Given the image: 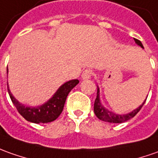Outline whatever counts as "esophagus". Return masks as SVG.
Masks as SVG:
<instances>
[{
    "label": "esophagus",
    "instance_id": "34e87169",
    "mask_svg": "<svg viewBox=\"0 0 158 158\" xmlns=\"http://www.w3.org/2000/svg\"><path fill=\"white\" fill-rule=\"evenodd\" d=\"M93 71L90 70V69H86V70H85L83 72V73H82V79H90L92 76H93Z\"/></svg>",
    "mask_w": 158,
    "mask_h": 158
}]
</instances>
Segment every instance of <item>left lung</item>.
Returning a JSON list of instances; mask_svg holds the SVG:
<instances>
[{
	"label": "left lung",
	"instance_id": "8db88e82",
	"mask_svg": "<svg viewBox=\"0 0 158 158\" xmlns=\"http://www.w3.org/2000/svg\"><path fill=\"white\" fill-rule=\"evenodd\" d=\"M134 40H135V42L137 43L138 46H140L141 48H143V44L141 43L140 40H138L137 39H134ZM145 101H146V99L143 101V103L142 105L139 106L138 108L135 109V110H132V111L130 112V113L123 114V115L116 114V113L112 112V111H110L108 109H106V107L101 104V102H100V98H99V88L98 86L97 98H96L95 102H94V113H95V115L98 117V118H99V119L102 120V121H105V122L114 123V124L124 123L125 121H128L129 119L132 118L133 117H135L138 111L141 110V108H142L143 106L144 105Z\"/></svg>",
	"mask_w": 158,
	"mask_h": 158
}]
</instances>
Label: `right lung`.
Here are the masks:
<instances>
[{
  "instance_id": "obj_1",
  "label": "right lung",
  "mask_w": 158,
  "mask_h": 158,
  "mask_svg": "<svg viewBox=\"0 0 158 158\" xmlns=\"http://www.w3.org/2000/svg\"><path fill=\"white\" fill-rule=\"evenodd\" d=\"M7 71L8 70L7 67ZM79 82L78 79H73L65 82L57 90L56 93L53 94V96L48 102L43 104L42 106H37V107H30L20 104L13 96L8 86H7V92L17 110L26 120L35 124H40V123L45 124V123L54 121L60 115L65 106V99L68 93L72 91L73 88H74V86L79 84Z\"/></svg>"
}]
</instances>
